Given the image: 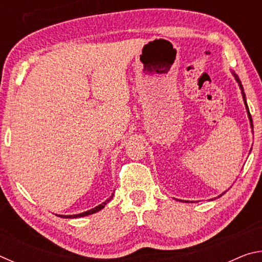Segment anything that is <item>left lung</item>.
I'll use <instances>...</instances> for the list:
<instances>
[{"mask_svg": "<svg viewBox=\"0 0 262 262\" xmlns=\"http://www.w3.org/2000/svg\"><path fill=\"white\" fill-rule=\"evenodd\" d=\"M233 76H234V78H236V81L238 82V84H239V88H241V90H242V95H243V98H244V103H245V105H246V108H247V113H248V118H250V121H251V127H253V120H252V117H251V113H250V111H248V106H247V103H246V98H245V92H244V88H243V85H242V82H241V79H239V77H238V75L237 74H234L233 73ZM225 193V192H224ZM223 193V194H224ZM222 194V195H223ZM222 195H220V196H222Z\"/></svg>", "mask_w": 262, "mask_h": 262, "instance_id": "1", "label": "left lung"}]
</instances>
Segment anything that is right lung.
<instances>
[{"mask_svg": "<svg viewBox=\"0 0 262 262\" xmlns=\"http://www.w3.org/2000/svg\"><path fill=\"white\" fill-rule=\"evenodd\" d=\"M113 198V194H112V196H110L107 200H106L105 202H103L101 203V205H99V206H97V207H95V208H92V209H90V210H88V211H84V212H81V214H77V215H67V216H63V215H61L60 217H66V219H76V217H83V216H88V215H91V214H95V212H97V211H99V210H101L103 209V208L106 206V203H107L108 201H111V199Z\"/></svg>", "mask_w": 262, "mask_h": 262, "instance_id": "obj_1", "label": "right lung"}]
</instances>
